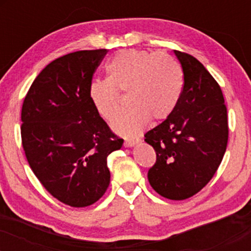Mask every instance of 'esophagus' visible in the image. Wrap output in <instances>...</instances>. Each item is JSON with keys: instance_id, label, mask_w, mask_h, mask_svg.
I'll return each mask as SVG.
<instances>
[{"instance_id": "1", "label": "esophagus", "mask_w": 251, "mask_h": 251, "mask_svg": "<svg viewBox=\"0 0 251 251\" xmlns=\"http://www.w3.org/2000/svg\"><path fill=\"white\" fill-rule=\"evenodd\" d=\"M138 143H139V139H127L124 143V146H125V148H132V146H134L135 144Z\"/></svg>"}]
</instances>
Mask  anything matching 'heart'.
<instances>
[{"label": "heart", "mask_w": 251, "mask_h": 251, "mask_svg": "<svg viewBox=\"0 0 251 251\" xmlns=\"http://www.w3.org/2000/svg\"><path fill=\"white\" fill-rule=\"evenodd\" d=\"M108 79L94 80L89 98L98 113L111 122L119 111V92H128L127 111L112 124L117 133L134 137L149 119L168 118L179 101L184 76L179 63L164 51L120 50L107 63Z\"/></svg>", "instance_id": "obj_1"}]
</instances>
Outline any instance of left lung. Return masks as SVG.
Listing matches in <instances>:
<instances>
[{
  "instance_id": "obj_1",
  "label": "left lung",
  "mask_w": 251,
  "mask_h": 251,
  "mask_svg": "<svg viewBox=\"0 0 251 251\" xmlns=\"http://www.w3.org/2000/svg\"><path fill=\"white\" fill-rule=\"evenodd\" d=\"M184 74L179 101L162 124L145 134L154 149L149 170L152 188L181 201L201 191L214 177L226 153L227 116L222 89L196 57L175 50Z\"/></svg>"
}]
</instances>
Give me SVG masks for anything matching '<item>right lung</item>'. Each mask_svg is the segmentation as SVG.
I'll list each match as a JSON object with an SVG mask.
<instances>
[{
    "instance_id": "add662e5",
    "label": "right lung",
    "mask_w": 251,
    "mask_h": 251,
    "mask_svg": "<svg viewBox=\"0 0 251 251\" xmlns=\"http://www.w3.org/2000/svg\"><path fill=\"white\" fill-rule=\"evenodd\" d=\"M106 53L79 50L51 61L22 105V146L30 169L53 197L74 208L102 197L111 179L107 157L124 143L89 98L92 77Z\"/></svg>"
}]
</instances>
